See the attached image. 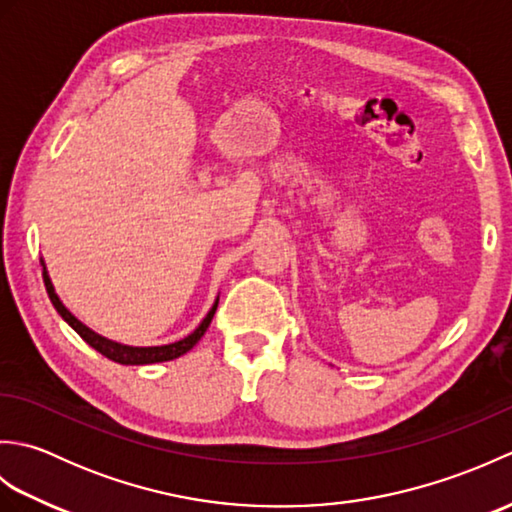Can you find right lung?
Returning a JSON list of instances; mask_svg holds the SVG:
<instances>
[{
    "label": "right lung",
    "mask_w": 512,
    "mask_h": 512,
    "mask_svg": "<svg viewBox=\"0 0 512 512\" xmlns=\"http://www.w3.org/2000/svg\"><path fill=\"white\" fill-rule=\"evenodd\" d=\"M43 284H46V290H48V297L52 301V306L57 308V312L61 314V317L68 321L70 328L81 336V339L92 345L96 352H101L103 356L110 358V361L114 363H121V365H149V363H162V361H173V358H178L182 354H187L191 347L198 343L206 328H209V323L213 319V314L217 310V301L215 306L211 308V312L206 314L204 321L195 328V332H191L187 339L182 341H176V343H169V345H158V347H129V345H121V343H114V341H107L103 339V336H99L96 332H92L90 328H85V325L74 317V314L63 306L61 299L57 297V292H54L52 288V281L46 273V268H43Z\"/></svg>",
    "instance_id": "1"
}]
</instances>
